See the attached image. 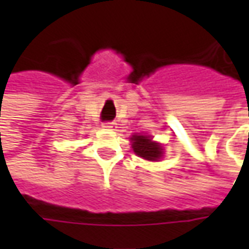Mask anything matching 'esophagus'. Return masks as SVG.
<instances>
[{"instance_id": "34e87169", "label": "esophagus", "mask_w": 249, "mask_h": 249, "mask_svg": "<svg viewBox=\"0 0 249 249\" xmlns=\"http://www.w3.org/2000/svg\"><path fill=\"white\" fill-rule=\"evenodd\" d=\"M103 126H104V128H108V129H112V130H114L116 128H117L114 121H107V123H104Z\"/></svg>"}]
</instances>
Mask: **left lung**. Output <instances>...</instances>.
Masks as SVG:
<instances>
[{
	"label": "left lung",
	"mask_w": 249,
	"mask_h": 249,
	"mask_svg": "<svg viewBox=\"0 0 249 249\" xmlns=\"http://www.w3.org/2000/svg\"><path fill=\"white\" fill-rule=\"evenodd\" d=\"M132 148L137 156L142 157L145 160H149V161H156L159 160L162 155L161 146L159 145L157 142H153L151 141V139L148 136L142 135H135L132 137Z\"/></svg>",
	"instance_id": "left-lung-1"
}]
</instances>
